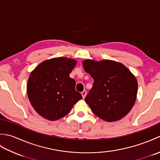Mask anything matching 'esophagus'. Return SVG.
Here are the masks:
<instances>
[{"label":"esophagus","mask_w":160,"mask_h":160,"mask_svg":"<svg viewBox=\"0 0 160 160\" xmlns=\"http://www.w3.org/2000/svg\"><path fill=\"white\" fill-rule=\"evenodd\" d=\"M81 94H82V98H84L86 97V96H87V91H85V90H84L82 93H81Z\"/></svg>","instance_id":"1"}]
</instances>
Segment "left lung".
I'll return each instance as SVG.
<instances>
[{
    "label": "left lung",
    "instance_id": "left-lung-1",
    "mask_svg": "<svg viewBox=\"0 0 160 160\" xmlns=\"http://www.w3.org/2000/svg\"><path fill=\"white\" fill-rule=\"evenodd\" d=\"M82 64L84 71L94 80L92 89L85 98L86 103L102 120H121L136 101V78L123 64L116 61L87 59Z\"/></svg>",
    "mask_w": 160,
    "mask_h": 160
}]
</instances>
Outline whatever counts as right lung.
<instances>
[{"mask_svg":"<svg viewBox=\"0 0 160 160\" xmlns=\"http://www.w3.org/2000/svg\"><path fill=\"white\" fill-rule=\"evenodd\" d=\"M77 61L64 57L46 60L30 73L27 93L30 103L40 116L59 120L69 113L82 98L76 91V81L69 74Z\"/></svg>","mask_w":160,"mask_h":160,"instance_id":"1","label":"right lung"}]
</instances>
